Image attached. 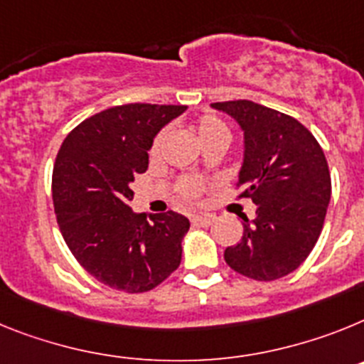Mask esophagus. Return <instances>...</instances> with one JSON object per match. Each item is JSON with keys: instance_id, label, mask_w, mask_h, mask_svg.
<instances>
[{"instance_id": "34e87169", "label": "esophagus", "mask_w": 364, "mask_h": 364, "mask_svg": "<svg viewBox=\"0 0 364 364\" xmlns=\"http://www.w3.org/2000/svg\"><path fill=\"white\" fill-rule=\"evenodd\" d=\"M214 220H216V218H214L213 214H196V216H192V223L200 227L213 225Z\"/></svg>"}]
</instances>
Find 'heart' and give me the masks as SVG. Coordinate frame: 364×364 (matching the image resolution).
<instances>
[{
  "mask_svg": "<svg viewBox=\"0 0 364 364\" xmlns=\"http://www.w3.org/2000/svg\"><path fill=\"white\" fill-rule=\"evenodd\" d=\"M170 135V129L164 128L161 129L157 137L154 139V144H151V150H150V156L151 157H159L161 151H163L164 143H166V139ZM196 135L200 139V143H205L208 139H214V137H229V129L220 119L213 115H205L198 126H196ZM178 192L181 198L188 200V198H196V196L201 192V183L194 178H185L181 183L178 185Z\"/></svg>",
  "mask_w": 364,
  "mask_h": 364,
  "instance_id": "obj_1",
  "label": "heart"
}]
</instances>
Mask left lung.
Instances as JSON below:
<instances>
[{
    "label": "left lung",
    "mask_w": 364,
    "mask_h": 364,
    "mask_svg": "<svg viewBox=\"0 0 364 364\" xmlns=\"http://www.w3.org/2000/svg\"><path fill=\"white\" fill-rule=\"evenodd\" d=\"M243 132L238 172L242 196L257 205L243 218L238 245L225 249L230 269L269 282L293 273L321 235L331 196V179L317 139L296 119L251 100L214 102Z\"/></svg>",
    "instance_id": "left-lung-1"
}]
</instances>
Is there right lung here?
<instances>
[{"instance_id":"add662e5","label":"right lung","mask_w":364,"mask_h":364,"mask_svg":"<svg viewBox=\"0 0 364 364\" xmlns=\"http://www.w3.org/2000/svg\"><path fill=\"white\" fill-rule=\"evenodd\" d=\"M185 109L109 107L73 129L56 156L53 201L62 236L78 264L113 289L150 291L181 264L191 221L173 210L150 214L148 221L128 203L156 135Z\"/></svg>"}]
</instances>
